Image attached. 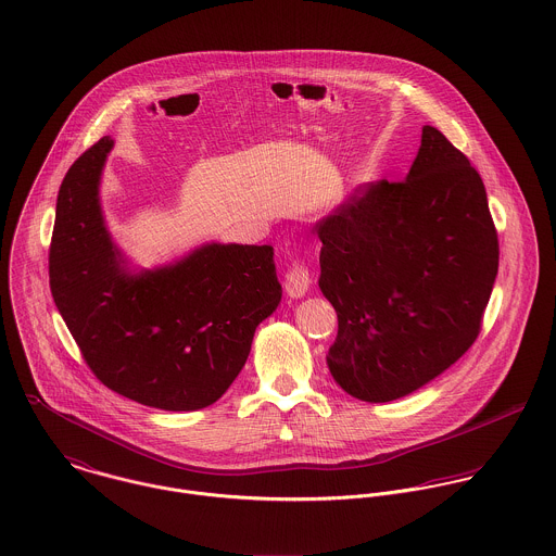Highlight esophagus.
<instances>
[{
	"mask_svg": "<svg viewBox=\"0 0 556 556\" xmlns=\"http://www.w3.org/2000/svg\"><path fill=\"white\" fill-rule=\"evenodd\" d=\"M311 289V271L304 265H293L285 276V291L289 298L300 300Z\"/></svg>",
	"mask_w": 556,
	"mask_h": 556,
	"instance_id": "34e87169",
	"label": "esophagus"
}]
</instances>
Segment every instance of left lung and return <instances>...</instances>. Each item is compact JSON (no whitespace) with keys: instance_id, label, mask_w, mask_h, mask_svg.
I'll list each match as a JSON object with an SVG mask.
<instances>
[{"instance_id":"left-lung-1","label":"left lung","mask_w":556,"mask_h":556,"mask_svg":"<svg viewBox=\"0 0 556 556\" xmlns=\"http://www.w3.org/2000/svg\"><path fill=\"white\" fill-rule=\"evenodd\" d=\"M318 289L338 315L333 381L364 402L408 396L476 342L498 239L476 168L437 128L404 181H370L317 225Z\"/></svg>"}]
</instances>
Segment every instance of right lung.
Returning <instances> with one entry per match:
<instances>
[{
  "label": "right lung",
  "instance_id": "1",
  "mask_svg": "<svg viewBox=\"0 0 556 556\" xmlns=\"http://www.w3.org/2000/svg\"><path fill=\"white\" fill-rule=\"evenodd\" d=\"M113 146L102 137L62 181L49 254L55 306L109 390L162 410L205 408L238 379L258 323L282 300L274 248L205 241L135 265L100 199Z\"/></svg>",
  "mask_w": 556,
  "mask_h": 556
}]
</instances>
